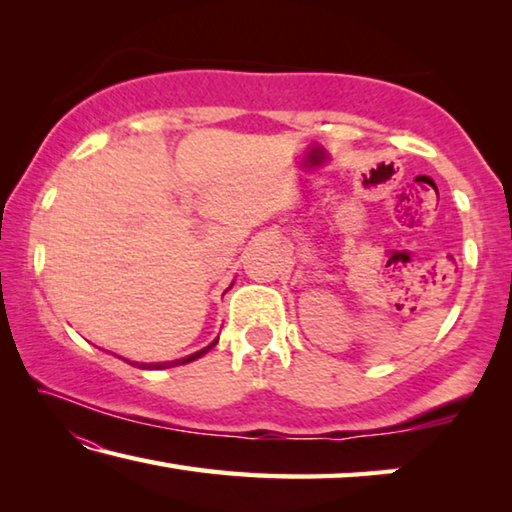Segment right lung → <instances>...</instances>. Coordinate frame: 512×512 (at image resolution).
Wrapping results in <instances>:
<instances>
[{
    "label": "right lung",
    "instance_id": "right-lung-1",
    "mask_svg": "<svg viewBox=\"0 0 512 512\" xmlns=\"http://www.w3.org/2000/svg\"><path fill=\"white\" fill-rule=\"evenodd\" d=\"M214 345H216V341L207 345V348H203V350L189 354V357H185V359H176V361H169V363H137V366L146 368V370H160V368H171V366H183V363H189V361H194L198 357H203V354L210 350V348H214Z\"/></svg>",
    "mask_w": 512,
    "mask_h": 512
}]
</instances>
